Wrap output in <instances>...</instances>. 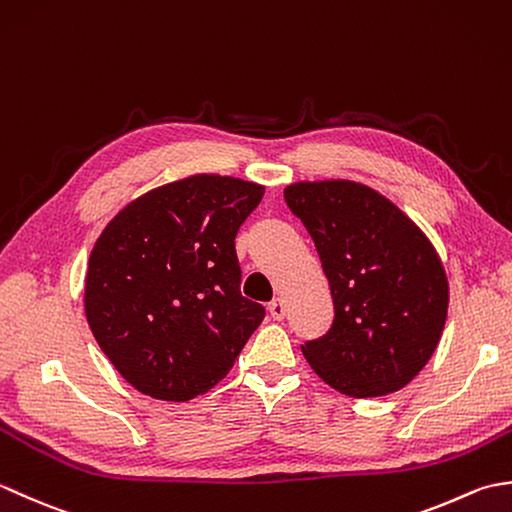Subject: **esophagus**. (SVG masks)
<instances>
[{"label":"esophagus","mask_w":512,"mask_h":512,"mask_svg":"<svg viewBox=\"0 0 512 512\" xmlns=\"http://www.w3.org/2000/svg\"><path fill=\"white\" fill-rule=\"evenodd\" d=\"M268 310H270V317H273L275 321H281L286 317V301L281 297H275L268 303Z\"/></svg>","instance_id":"obj_1"}]
</instances>
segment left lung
<instances>
[{"instance_id":"1","label":"left lung","mask_w":512,"mask_h":512,"mask_svg":"<svg viewBox=\"0 0 512 512\" xmlns=\"http://www.w3.org/2000/svg\"><path fill=\"white\" fill-rule=\"evenodd\" d=\"M284 198L314 239L334 303L328 334L301 345L314 374L352 398L409 385L447 321L449 281L436 246L361 182L303 180Z\"/></svg>"}]
</instances>
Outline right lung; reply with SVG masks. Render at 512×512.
Segmentation results:
<instances>
[{"instance_id":"obj_1","label":"right lung","mask_w":512,"mask_h":512,"mask_svg":"<svg viewBox=\"0 0 512 512\" xmlns=\"http://www.w3.org/2000/svg\"><path fill=\"white\" fill-rule=\"evenodd\" d=\"M264 187L195 173L129 202L85 275V319L140 394L184 402L231 372L264 308L242 297L235 235Z\"/></svg>"}]
</instances>
